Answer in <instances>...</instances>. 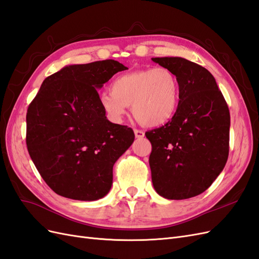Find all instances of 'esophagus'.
Returning <instances> with one entry per match:
<instances>
[{
  "label": "esophagus",
  "mask_w": 259,
  "mask_h": 259,
  "mask_svg": "<svg viewBox=\"0 0 259 259\" xmlns=\"http://www.w3.org/2000/svg\"><path fill=\"white\" fill-rule=\"evenodd\" d=\"M135 135H136V138L138 139H141L144 137V131L143 130H139V129H135Z\"/></svg>",
  "instance_id": "obj_1"
}]
</instances>
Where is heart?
<instances>
[{
	"label": "heart",
	"mask_w": 259,
	"mask_h": 259,
	"mask_svg": "<svg viewBox=\"0 0 259 259\" xmlns=\"http://www.w3.org/2000/svg\"><path fill=\"white\" fill-rule=\"evenodd\" d=\"M180 102V83L165 67L143 68L116 77L110 92H103L99 103L113 122H120L132 106L136 119L149 127L167 122Z\"/></svg>",
	"instance_id": "1"
}]
</instances>
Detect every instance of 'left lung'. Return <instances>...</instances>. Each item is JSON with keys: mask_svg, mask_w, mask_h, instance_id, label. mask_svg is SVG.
Instances as JSON below:
<instances>
[{"mask_svg": "<svg viewBox=\"0 0 259 259\" xmlns=\"http://www.w3.org/2000/svg\"><path fill=\"white\" fill-rule=\"evenodd\" d=\"M180 83V102L171 120L147 131L155 191L186 199L207 190L224 170L229 155L230 113L211 73L182 57H154Z\"/></svg>", "mask_w": 259, "mask_h": 259, "instance_id": "obj_1", "label": "left lung"}]
</instances>
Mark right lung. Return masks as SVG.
Wrapping results in <instances>:
<instances>
[{
  "label": "right lung",
  "instance_id": "right-lung-1",
  "mask_svg": "<svg viewBox=\"0 0 259 259\" xmlns=\"http://www.w3.org/2000/svg\"><path fill=\"white\" fill-rule=\"evenodd\" d=\"M125 69L114 60L65 66L44 79L29 105L27 149L56 194L97 201L112 188L113 166L134 143L135 134L107 119L98 89Z\"/></svg>",
  "mask_w": 259,
  "mask_h": 259
}]
</instances>
